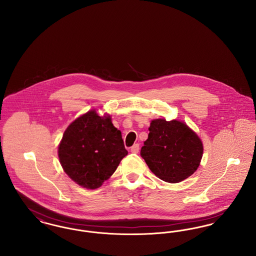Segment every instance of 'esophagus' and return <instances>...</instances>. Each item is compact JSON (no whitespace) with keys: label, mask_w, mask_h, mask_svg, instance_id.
<instances>
[{"label":"esophagus","mask_w":256,"mask_h":256,"mask_svg":"<svg viewBox=\"0 0 256 256\" xmlns=\"http://www.w3.org/2000/svg\"><path fill=\"white\" fill-rule=\"evenodd\" d=\"M130 152L134 154H137L139 152V144H134V146H132Z\"/></svg>","instance_id":"1"}]
</instances>
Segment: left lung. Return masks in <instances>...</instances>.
<instances>
[{"mask_svg":"<svg viewBox=\"0 0 256 256\" xmlns=\"http://www.w3.org/2000/svg\"><path fill=\"white\" fill-rule=\"evenodd\" d=\"M140 154L160 180L178 183L189 178L200 166L204 146L186 124L178 120L156 119Z\"/></svg>","mask_w":256,"mask_h":256,"instance_id":"left-lung-1","label":"left lung"}]
</instances>
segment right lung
Instances as JSON below:
<instances>
[{
  "label": "right lung",
  "instance_id": "obj_1",
  "mask_svg": "<svg viewBox=\"0 0 256 256\" xmlns=\"http://www.w3.org/2000/svg\"><path fill=\"white\" fill-rule=\"evenodd\" d=\"M128 154L122 134L110 115L90 110L64 132L58 158L71 180L87 189H97L108 180Z\"/></svg>",
  "mask_w": 256,
  "mask_h": 256
}]
</instances>
